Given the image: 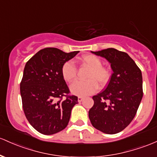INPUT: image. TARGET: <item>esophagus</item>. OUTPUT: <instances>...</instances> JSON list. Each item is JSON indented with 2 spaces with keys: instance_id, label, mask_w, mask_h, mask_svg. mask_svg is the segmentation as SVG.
<instances>
[{
  "instance_id": "esophagus-1",
  "label": "esophagus",
  "mask_w": 157,
  "mask_h": 157,
  "mask_svg": "<svg viewBox=\"0 0 157 157\" xmlns=\"http://www.w3.org/2000/svg\"><path fill=\"white\" fill-rule=\"evenodd\" d=\"M83 100V98L81 97V96H79L78 98H77V101H78V102H81V101Z\"/></svg>"
}]
</instances>
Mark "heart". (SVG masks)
Masks as SVG:
<instances>
[{
  "label": "heart",
  "mask_w": 157,
  "mask_h": 157,
  "mask_svg": "<svg viewBox=\"0 0 157 157\" xmlns=\"http://www.w3.org/2000/svg\"><path fill=\"white\" fill-rule=\"evenodd\" d=\"M83 65L89 68L87 81H77L70 86L72 94L79 96H86L92 94L97 89V83L100 86L105 85L109 79V71L102 66V61L98 56L87 54L80 59ZM62 76L68 82H71L76 79L77 68L71 61H68L62 67Z\"/></svg>",
  "instance_id": "1"
}]
</instances>
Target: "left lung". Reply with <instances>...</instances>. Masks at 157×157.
I'll return each mask as SVG.
<instances>
[{
    "label": "left lung",
    "mask_w": 157,
    "mask_h": 157,
    "mask_svg": "<svg viewBox=\"0 0 157 157\" xmlns=\"http://www.w3.org/2000/svg\"><path fill=\"white\" fill-rule=\"evenodd\" d=\"M91 52L107 60L113 73L106 89L92 97L89 118L100 131L118 133L130 124L142 99V71L127 53L115 48Z\"/></svg>",
    "instance_id": "8db88e82"
}]
</instances>
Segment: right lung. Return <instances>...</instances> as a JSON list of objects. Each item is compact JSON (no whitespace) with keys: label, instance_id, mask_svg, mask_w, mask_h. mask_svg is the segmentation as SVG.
I'll use <instances>...</instances> for the list:
<instances>
[{"label":"right lung","instance_id":"1","mask_svg":"<svg viewBox=\"0 0 157 157\" xmlns=\"http://www.w3.org/2000/svg\"><path fill=\"white\" fill-rule=\"evenodd\" d=\"M79 51L65 53L55 48L40 50L26 63L20 84L22 106L31 126L40 133L52 135L69 122L77 97L68 96L62 67ZM63 96L67 98L62 100Z\"/></svg>","mask_w":157,"mask_h":157}]
</instances>
